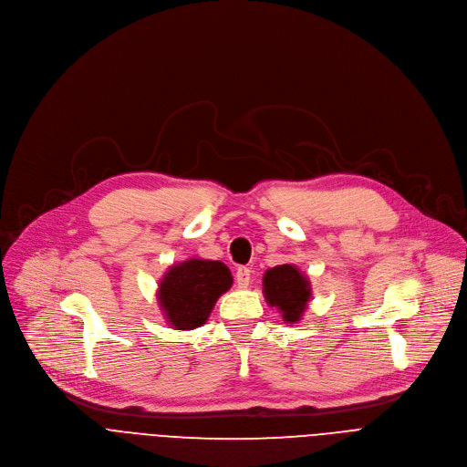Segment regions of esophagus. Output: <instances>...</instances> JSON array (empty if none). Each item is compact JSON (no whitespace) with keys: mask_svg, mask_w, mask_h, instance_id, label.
Instances as JSON below:
<instances>
[{"mask_svg":"<svg viewBox=\"0 0 467 467\" xmlns=\"http://www.w3.org/2000/svg\"><path fill=\"white\" fill-rule=\"evenodd\" d=\"M250 277H252V270L250 268H247V266H238L236 274H234L238 289H245L247 285H250Z\"/></svg>","mask_w":467,"mask_h":467,"instance_id":"34e87169","label":"esophagus"}]
</instances>
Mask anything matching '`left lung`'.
I'll return each mask as SVG.
<instances>
[{
	"label": "left lung",
	"mask_w": 467,
	"mask_h": 467,
	"mask_svg": "<svg viewBox=\"0 0 467 467\" xmlns=\"http://www.w3.org/2000/svg\"><path fill=\"white\" fill-rule=\"evenodd\" d=\"M263 295L266 304L275 307L287 325H296L312 300V282L296 265H277L263 275Z\"/></svg>",
	"instance_id": "left-lung-1"
}]
</instances>
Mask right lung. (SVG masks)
Masks as SVG:
<instances>
[{
  "mask_svg": "<svg viewBox=\"0 0 467 467\" xmlns=\"http://www.w3.org/2000/svg\"><path fill=\"white\" fill-rule=\"evenodd\" d=\"M233 287V274L222 261L190 257L171 265L160 277L158 306L174 330L202 327L222 295Z\"/></svg>",
  "mask_w": 467,
  "mask_h": 467,
  "instance_id": "obj_1",
  "label": "right lung"
}]
</instances>
